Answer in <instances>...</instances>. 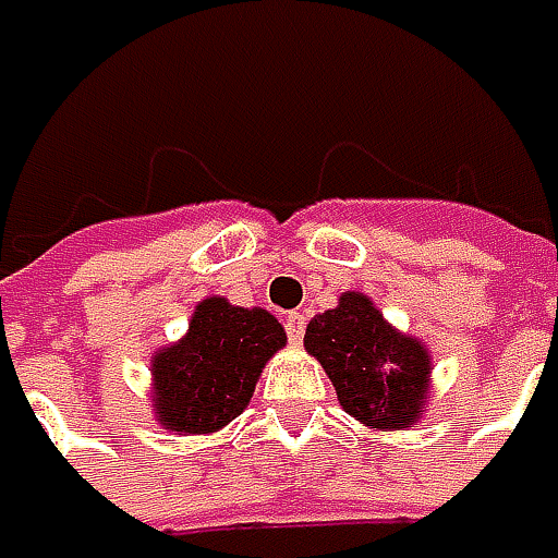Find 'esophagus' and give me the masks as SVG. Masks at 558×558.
I'll return each mask as SVG.
<instances>
[{"instance_id": "esophagus-1", "label": "esophagus", "mask_w": 558, "mask_h": 558, "mask_svg": "<svg viewBox=\"0 0 558 558\" xmlns=\"http://www.w3.org/2000/svg\"><path fill=\"white\" fill-rule=\"evenodd\" d=\"M286 332H289L291 344H301V338L307 332V316L304 313H289L286 316Z\"/></svg>"}]
</instances>
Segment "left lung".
<instances>
[{
  "label": "left lung",
  "mask_w": 558,
  "mask_h": 558,
  "mask_svg": "<svg viewBox=\"0 0 558 558\" xmlns=\"http://www.w3.org/2000/svg\"><path fill=\"white\" fill-rule=\"evenodd\" d=\"M304 348L326 375L344 413L373 428H410L425 403L428 354L416 338L385 323L366 294H341L335 311L313 316Z\"/></svg>",
  "instance_id": "obj_1"
}]
</instances>
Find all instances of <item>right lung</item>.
<instances>
[{
    "instance_id": "add662e5",
    "label": "right lung",
    "mask_w": 558,
    "mask_h": 558,
    "mask_svg": "<svg viewBox=\"0 0 558 558\" xmlns=\"http://www.w3.org/2000/svg\"><path fill=\"white\" fill-rule=\"evenodd\" d=\"M286 344V329L267 311L207 298L180 344L155 356V407L170 432L207 435L239 416L257 375Z\"/></svg>"
}]
</instances>
